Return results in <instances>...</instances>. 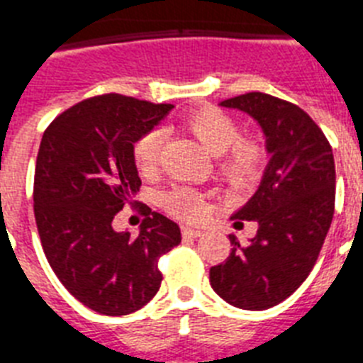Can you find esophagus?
<instances>
[{
	"label": "esophagus",
	"mask_w": 363,
	"mask_h": 363,
	"mask_svg": "<svg viewBox=\"0 0 363 363\" xmlns=\"http://www.w3.org/2000/svg\"><path fill=\"white\" fill-rule=\"evenodd\" d=\"M182 234L188 236V238H197L203 234V228H196V227H182Z\"/></svg>",
	"instance_id": "obj_1"
}]
</instances>
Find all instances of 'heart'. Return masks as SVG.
I'll list each match as a JSON object with an SVG mask.
<instances>
[{"mask_svg": "<svg viewBox=\"0 0 363 363\" xmlns=\"http://www.w3.org/2000/svg\"><path fill=\"white\" fill-rule=\"evenodd\" d=\"M184 127L199 140L210 155L219 157L218 172L234 184L252 181L266 160V145L258 136H240V125L233 116L216 106H203L182 120ZM160 127L149 129L133 145V158L140 173H151L157 167L164 144ZM162 206L181 219H199L206 203L199 191L175 186L162 194Z\"/></svg>", "mask_w": 363, "mask_h": 363, "instance_id": "obj_1", "label": "heart"}]
</instances>
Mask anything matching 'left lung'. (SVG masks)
I'll return each mask as SVG.
<instances>
[{
	"label": "left lung",
	"instance_id": "1",
	"mask_svg": "<svg viewBox=\"0 0 363 363\" xmlns=\"http://www.w3.org/2000/svg\"><path fill=\"white\" fill-rule=\"evenodd\" d=\"M219 105L260 125L269 162L255 196L234 214L257 221V236L245 245L228 236L233 249L210 267V286L236 308L266 310L288 299L318 260L334 216V155L318 123L294 103L249 92Z\"/></svg>",
	"mask_w": 363,
	"mask_h": 363
}]
</instances>
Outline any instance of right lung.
<instances>
[{"label":"right lung","mask_w":363,"mask_h":363,"mask_svg":"<svg viewBox=\"0 0 363 363\" xmlns=\"http://www.w3.org/2000/svg\"><path fill=\"white\" fill-rule=\"evenodd\" d=\"M172 108L105 94L69 106L42 136L33 199L45 258L64 288L103 315H127L153 299L158 258L181 243L179 225L145 205L138 236L112 227L142 186L133 145Z\"/></svg>","instance_id":"1"}]
</instances>
